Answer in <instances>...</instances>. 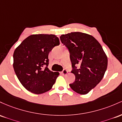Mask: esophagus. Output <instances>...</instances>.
I'll return each mask as SVG.
<instances>
[{
  "mask_svg": "<svg viewBox=\"0 0 122 122\" xmlns=\"http://www.w3.org/2000/svg\"><path fill=\"white\" fill-rule=\"evenodd\" d=\"M67 70H66V69H64L63 70V71H62V74L63 75H66L67 74Z\"/></svg>",
  "mask_w": 122,
  "mask_h": 122,
  "instance_id": "1",
  "label": "esophagus"
}]
</instances>
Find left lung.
<instances>
[{
  "label": "left lung",
  "instance_id": "8db88e82",
  "mask_svg": "<svg viewBox=\"0 0 122 122\" xmlns=\"http://www.w3.org/2000/svg\"><path fill=\"white\" fill-rule=\"evenodd\" d=\"M61 43L68 49L76 76L70 86L77 93H88L102 81L107 68L108 58L100 44L92 36L71 32L60 37ZM80 65L76 69V65Z\"/></svg>",
  "mask_w": 122,
  "mask_h": 122
}]
</instances>
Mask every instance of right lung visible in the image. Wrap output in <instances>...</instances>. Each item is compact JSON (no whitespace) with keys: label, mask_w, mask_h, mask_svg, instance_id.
<instances>
[{"label":"right lung","mask_w":122,"mask_h":122,"mask_svg":"<svg viewBox=\"0 0 122 122\" xmlns=\"http://www.w3.org/2000/svg\"><path fill=\"white\" fill-rule=\"evenodd\" d=\"M59 39L54 35H31L15 48L13 67L22 86L33 93L40 94L51 89L59 76L48 68V54Z\"/></svg>","instance_id":"add662e5"}]
</instances>
